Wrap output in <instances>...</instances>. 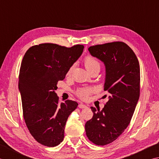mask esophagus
I'll list each match as a JSON object with an SVG mask.
<instances>
[{
    "instance_id": "34e87169",
    "label": "esophagus",
    "mask_w": 159,
    "mask_h": 159,
    "mask_svg": "<svg viewBox=\"0 0 159 159\" xmlns=\"http://www.w3.org/2000/svg\"><path fill=\"white\" fill-rule=\"evenodd\" d=\"M78 107L80 108H87V106L86 105L82 104V103H80V104L78 105Z\"/></svg>"
}]
</instances>
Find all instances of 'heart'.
Returning <instances> with one entry per match:
<instances>
[{
	"label": "heart",
	"instance_id": "heart-1",
	"mask_svg": "<svg viewBox=\"0 0 159 159\" xmlns=\"http://www.w3.org/2000/svg\"><path fill=\"white\" fill-rule=\"evenodd\" d=\"M84 64H85V66L89 71L94 69V68L100 66L99 62L98 61V60H96L95 57H93L92 56H87L85 58V60H84ZM72 69H73V67H71L69 69V73H70L71 72V70H72ZM93 91H94V89L92 88L80 89L79 90H77V95L81 99H82L84 100H86L89 98V96L90 95V94L93 93Z\"/></svg>",
	"mask_w": 159,
	"mask_h": 159
}]
</instances>
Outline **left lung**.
<instances>
[{
    "mask_svg": "<svg viewBox=\"0 0 159 159\" xmlns=\"http://www.w3.org/2000/svg\"><path fill=\"white\" fill-rule=\"evenodd\" d=\"M89 51L104 64L109 99L102 111L90 107L93 116L86 123V133L93 143L105 145L115 141L131 121L140 95V66L134 51L123 42L98 44Z\"/></svg>",
    "mask_w": 159,
    "mask_h": 159,
    "instance_id": "obj_1",
    "label": "left lung"
}]
</instances>
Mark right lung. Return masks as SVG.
<instances>
[{
    "label": "right lung",
    "mask_w": 159,
    "mask_h": 159,
    "mask_svg": "<svg viewBox=\"0 0 159 159\" xmlns=\"http://www.w3.org/2000/svg\"><path fill=\"white\" fill-rule=\"evenodd\" d=\"M84 48L40 44L29 48L22 59L18 89L25 121L32 137L45 146L55 147L63 141L68 117L78 106L72 100L60 103L55 90Z\"/></svg>",
    "instance_id": "1"
}]
</instances>
